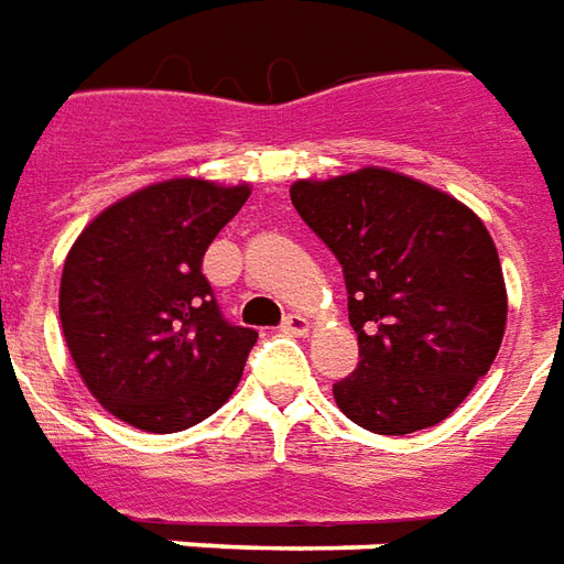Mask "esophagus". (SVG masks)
<instances>
[{
    "mask_svg": "<svg viewBox=\"0 0 564 564\" xmlns=\"http://www.w3.org/2000/svg\"><path fill=\"white\" fill-rule=\"evenodd\" d=\"M310 318L301 313H291L285 315V322H282V334H291V337H303V334H310Z\"/></svg>",
    "mask_w": 564,
    "mask_h": 564,
    "instance_id": "34e87169",
    "label": "esophagus"
}]
</instances>
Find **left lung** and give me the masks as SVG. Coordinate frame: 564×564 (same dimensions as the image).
<instances>
[{
	"mask_svg": "<svg viewBox=\"0 0 564 564\" xmlns=\"http://www.w3.org/2000/svg\"><path fill=\"white\" fill-rule=\"evenodd\" d=\"M301 218L337 254L361 361L334 401L373 434H413L486 377L507 327L498 249L480 215L386 166L291 185Z\"/></svg>",
	"mask_w": 564,
	"mask_h": 564,
	"instance_id": "1",
	"label": "left lung"
}]
</instances>
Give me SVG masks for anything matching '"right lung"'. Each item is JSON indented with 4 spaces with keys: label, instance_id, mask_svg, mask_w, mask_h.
Returning <instances> with one entry per match:
<instances>
[{
    "label": "right lung",
    "instance_id": "add662e5",
    "mask_svg": "<svg viewBox=\"0 0 564 564\" xmlns=\"http://www.w3.org/2000/svg\"><path fill=\"white\" fill-rule=\"evenodd\" d=\"M251 187L178 175L111 203L59 275L63 339L87 391L151 434L209 419L242 379L258 334L227 325L203 254Z\"/></svg>",
    "mask_w": 564,
    "mask_h": 564
}]
</instances>
